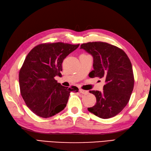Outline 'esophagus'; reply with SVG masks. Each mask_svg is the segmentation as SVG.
Segmentation results:
<instances>
[{
  "mask_svg": "<svg viewBox=\"0 0 151 151\" xmlns=\"http://www.w3.org/2000/svg\"><path fill=\"white\" fill-rule=\"evenodd\" d=\"M79 92L82 94H87L88 93V91L84 90L83 89H79Z\"/></svg>",
  "mask_w": 151,
  "mask_h": 151,
  "instance_id": "34e87169",
  "label": "esophagus"
}]
</instances>
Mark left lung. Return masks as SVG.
I'll list each match as a JSON object with an SVG mask.
<instances>
[{"label":"left lung","mask_w":151,"mask_h":151,"mask_svg":"<svg viewBox=\"0 0 151 151\" xmlns=\"http://www.w3.org/2000/svg\"><path fill=\"white\" fill-rule=\"evenodd\" d=\"M81 49L93 58L91 78H103V91H90L96 97V104L88 110L101 119H109L122 111L129 101L134 88L132 65L120 48L106 42L83 43Z\"/></svg>","instance_id":"1"}]
</instances>
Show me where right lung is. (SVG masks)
Returning a JSON list of instances; mask_svg holds the SVG:
<instances>
[{
	"label": "right lung",
	"mask_w": 151,
	"mask_h": 151,
	"mask_svg": "<svg viewBox=\"0 0 151 151\" xmlns=\"http://www.w3.org/2000/svg\"><path fill=\"white\" fill-rule=\"evenodd\" d=\"M79 46L62 42L42 43L25 58L19 72L20 93L27 107L40 117L49 118L67 106L70 93L76 86L65 87L54 79L61 74L62 63Z\"/></svg>",
	"instance_id": "1"
}]
</instances>
